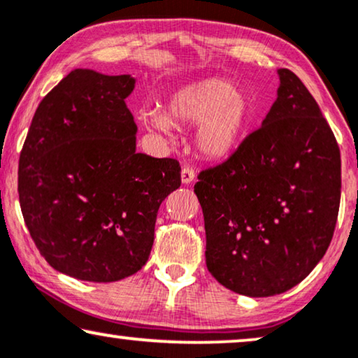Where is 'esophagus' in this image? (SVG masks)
<instances>
[{
    "label": "esophagus",
    "mask_w": 358,
    "mask_h": 358,
    "mask_svg": "<svg viewBox=\"0 0 358 358\" xmlns=\"http://www.w3.org/2000/svg\"><path fill=\"white\" fill-rule=\"evenodd\" d=\"M195 179V171L192 168H182L180 171V180L182 184H190Z\"/></svg>",
    "instance_id": "34e87169"
}]
</instances>
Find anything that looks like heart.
<instances>
[{
	"mask_svg": "<svg viewBox=\"0 0 358 358\" xmlns=\"http://www.w3.org/2000/svg\"><path fill=\"white\" fill-rule=\"evenodd\" d=\"M256 109L246 91L223 78L180 86L168 97L163 112H141L146 129L169 135L173 124H197L194 145L203 158L227 159L246 140Z\"/></svg>",
	"mask_w": 358,
	"mask_h": 358,
	"instance_id": "obj_1",
	"label": "heart"
}]
</instances>
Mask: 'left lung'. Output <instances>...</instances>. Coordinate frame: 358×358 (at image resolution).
Wrapping results in <instances>:
<instances>
[{
  "mask_svg": "<svg viewBox=\"0 0 358 358\" xmlns=\"http://www.w3.org/2000/svg\"><path fill=\"white\" fill-rule=\"evenodd\" d=\"M277 99L261 129L194 192L203 212L208 272L239 295L273 296L308 277L334 234L341 151L295 73L277 70Z\"/></svg>",
  "mask_w": 358,
  "mask_h": 358,
  "instance_id": "8db88e82",
  "label": "left lung"
}]
</instances>
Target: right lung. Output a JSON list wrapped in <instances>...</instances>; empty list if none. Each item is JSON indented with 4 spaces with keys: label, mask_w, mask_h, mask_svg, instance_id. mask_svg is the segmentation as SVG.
Segmentation results:
<instances>
[{
    "label": "right lung",
    "mask_w": 358,
    "mask_h": 358,
    "mask_svg": "<svg viewBox=\"0 0 358 358\" xmlns=\"http://www.w3.org/2000/svg\"><path fill=\"white\" fill-rule=\"evenodd\" d=\"M136 80L76 68L38 104L19 158V203L55 271L115 282L148 261L159 205L180 185L171 158L136 153L125 99Z\"/></svg>",
    "instance_id": "right-lung-1"
}]
</instances>
